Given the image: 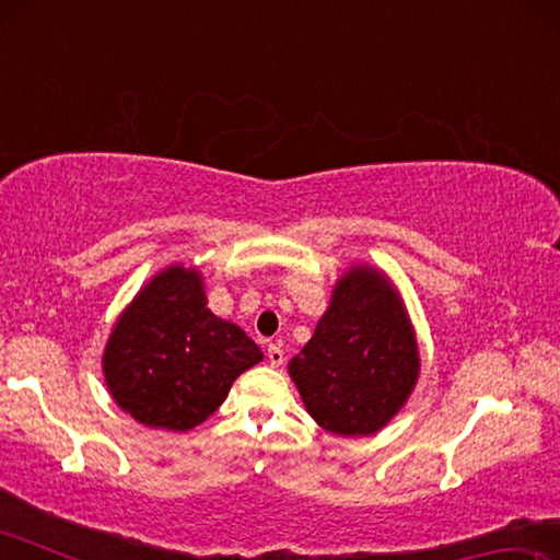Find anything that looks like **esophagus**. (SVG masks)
Segmentation results:
<instances>
[{"instance_id":"esophagus-1","label":"esophagus","mask_w":560,"mask_h":560,"mask_svg":"<svg viewBox=\"0 0 560 560\" xmlns=\"http://www.w3.org/2000/svg\"><path fill=\"white\" fill-rule=\"evenodd\" d=\"M267 358H269V363H271L273 368L283 365V360H287V355H283V350H281L277 343H271V346H269V350H267Z\"/></svg>"}]
</instances>
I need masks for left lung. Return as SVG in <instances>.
<instances>
[{
	"instance_id": "8db88e82",
	"label": "left lung",
	"mask_w": 560,
	"mask_h": 560,
	"mask_svg": "<svg viewBox=\"0 0 560 560\" xmlns=\"http://www.w3.org/2000/svg\"><path fill=\"white\" fill-rule=\"evenodd\" d=\"M303 405L340 438L383 430L420 375L410 318L383 271L353 267L336 281L314 336L289 363Z\"/></svg>"
}]
</instances>
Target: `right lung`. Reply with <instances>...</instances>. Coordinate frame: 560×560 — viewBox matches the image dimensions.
<instances>
[{"label":"right lung","instance_id":"add662e5","mask_svg":"<svg viewBox=\"0 0 560 560\" xmlns=\"http://www.w3.org/2000/svg\"><path fill=\"white\" fill-rule=\"evenodd\" d=\"M240 326L207 308L202 273L173 264L122 311L103 350L113 400L145 428L187 432L261 360Z\"/></svg>","mask_w":560,"mask_h":560}]
</instances>
